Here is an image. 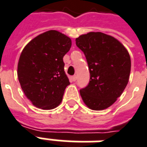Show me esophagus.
Listing matches in <instances>:
<instances>
[{
	"instance_id": "1",
	"label": "esophagus",
	"mask_w": 147,
	"mask_h": 147,
	"mask_svg": "<svg viewBox=\"0 0 147 147\" xmlns=\"http://www.w3.org/2000/svg\"><path fill=\"white\" fill-rule=\"evenodd\" d=\"M76 80H77V77L76 76H72L71 78V81H73V82L76 81Z\"/></svg>"
}]
</instances>
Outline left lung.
Returning a JSON list of instances; mask_svg holds the SVG:
<instances>
[{
    "label": "left lung",
    "instance_id": "obj_1",
    "mask_svg": "<svg viewBox=\"0 0 147 147\" xmlns=\"http://www.w3.org/2000/svg\"><path fill=\"white\" fill-rule=\"evenodd\" d=\"M86 57L90 79L80 90L85 105L103 110L116 102L126 87L131 72V57L124 45L114 37L102 32H89L76 39Z\"/></svg>",
    "mask_w": 147,
    "mask_h": 147
}]
</instances>
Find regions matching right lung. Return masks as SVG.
<instances>
[{
    "label": "right lung",
    "mask_w": 147,
    "mask_h": 147,
    "mask_svg": "<svg viewBox=\"0 0 147 147\" xmlns=\"http://www.w3.org/2000/svg\"><path fill=\"white\" fill-rule=\"evenodd\" d=\"M71 46L69 37L50 30L35 37L23 49L18 62V79L24 94L37 108L49 110L61 104L70 84L63 57Z\"/></svg>",
    "instance_id": "add662e5"
}]
</instances>
